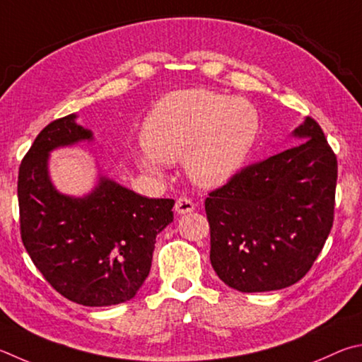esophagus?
Instances as JSON below:
<instances>
[{"label": "esophagus", "instance_id": "obj_1", "mask_svg": "<svg viewBox=\"0 0 362 362\" xmlns=\"http://www.w3.org/2000/svg\"><path fill=\"white\" fill-rule=\"evenodd\" d=\"M175 210L177 214H186V213H191L195 210V205L191 199L187 197H180L176 200L175 204Z\"/></svg>", "mask_w": 362, "mask_h": 362}]
</instances>
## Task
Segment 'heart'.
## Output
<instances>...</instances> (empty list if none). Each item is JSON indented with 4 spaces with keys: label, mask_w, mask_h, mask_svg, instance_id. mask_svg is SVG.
Masks as SVG:
<instances>
[{
    "label": "heart",
    "mask_w": 362,
    "mask_h": 362,
    "mask_svg": "<svg viewBox=\"0 0 362 362\" xmlns=\"http://www.w3.org/2000/svg\"><path fill=\"white\" fill-rule=\"evenodd\" d=\"M257 112L248 101L206 88L165 97L144 124L148 152L144 168L158 173L162 163L185 160L191 180L202 187L224 185L242 167L256 139Z\"/></svg>",
    "instance_id": "heart-1"
}]
</instances>
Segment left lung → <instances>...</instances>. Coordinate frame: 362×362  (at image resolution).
<instances>
[{
	"label": "left lung",
	"instance_id": "8db88e82",
	"mask_svg": "<svg viewBox=\"0 0 362 362\" xmlns=\"http://www.w3.org/2000/svg\"><path fill=\"white\" fill-rule=\"evenodd\" d=\"M294 136L293 148L237 171L205 200L211 265L242 293L302 280L332 229L337 157L312 117Z\"/></svg>",
	"mask_w": 362,
	"mask_h": 362
}]
</instances>
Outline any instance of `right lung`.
I'll use <instances>...</instances> for the list:
<instances>
[{"mask_svg":"<svg viewBox=\"0 0 362 362\" xmlns=\"http://www.w3.org/2000/svg\"><path fill=\"white\" fill-rule=\"evenodd\" d=\"M69 114L44 127L18 168L21 237L36 269L57 293L86 307L135 297L149 275L156 237L173 221V199H148L100 177L86 197L52 186L49 152L92 132Z\"/></svg>","mask_w":362,"mask_h":362,"instance_id":"obj_1","label":"right lung"}]
</instances>
